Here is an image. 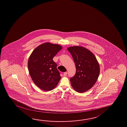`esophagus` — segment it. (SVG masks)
Returning a JSON list of instances; mask_svg holds the SVG:
<instances>
[{
	"mask_svg": "<svg viewBox=\"0 0 127 127\" xmlns=\"http://www.w3.org/2000/svg\"><path fill=\"white\" fill-rule=\"evenodd\" d=\"M67 75V72H64V74H63L64 76H66Z\"/></svg>",
	"mask_w": 127,
	"mask_h": 127,
	"instance_id": "obj_1",
	"label": "esophagus"
}]
</instances>
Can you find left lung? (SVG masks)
Masks as SVG:
<instances>
[{"instance_id": "8db88e82", "label": "left lung", "mask_w": 127, "mask_h": 127, "mask_svg": "<svg viewBox=\"0 0 127 127\" xmlns=\"http://www.w3.org/2000/svg\"><path fill=\"white\" fill-rule=\"evenodd\" d=\"M75 64V75L70 82L76 91L83 93L91 89L97 82L100 73L98 62L94 54L89 49L79 46L67 49Z\"/></svg>"}]
</instances>
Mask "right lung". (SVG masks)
I'll use <instances>...</instances> for the list:
<instances>
[{
	"label": "right lung",
	"instance_id": "obj_1",
	"mask_svg": "<svg viewBox=\"0 0 127 127\" xmlns=\"http://www.w3.org/2000/svg\"><path fill=\"white\" fill-rule=\"evenodd\" d=\"M62 47L50 43H45L35 48L30 55L28 67L30 75L36 85L45 91L55 88L61 76L53 58Z\"/></svg>",
	"mask_w": 127,
	"mask_h": 127
}]
</instances>
